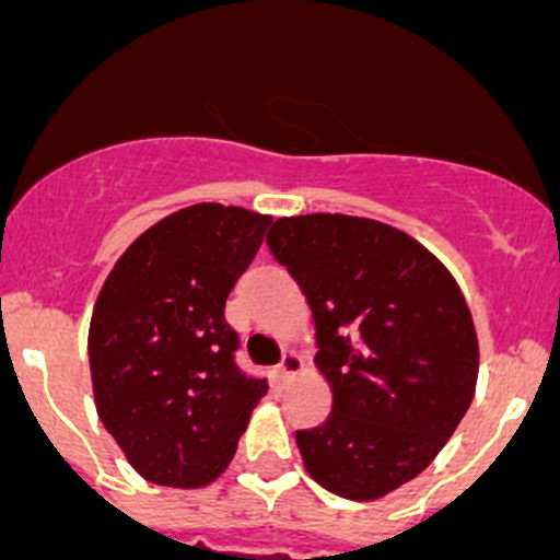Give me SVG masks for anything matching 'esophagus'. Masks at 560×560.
<instances>
[{"label": "esophagus", "mask_w": 560, "mask_h": 560, "mask_svg": "<svg viewBox=\"0 0 560 560\" xmlns=\"http://www.w3.org/2000/svg\"><path fill=\"white\" fill-rule=\"evenodd\" d=\"M279 380L281 382H290L292 376H298L303 371V358L298 352H284V358H281L279 363Z\"/></svg>", "instance_id": "esophagus-1"}]
</instances>
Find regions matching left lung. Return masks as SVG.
Instances as JSON below:
<instances>
[{"label":"left lung","instance_id":"8db88e82","mask_svg":"<svg viewBox=\"0 0 560 560\" xmlns=\"http://www.w3.org/2000/svg\"><path fill=\"white\" fill-rule=\"evenodd\" d=\"M268 248L306 295L332 393L327 420L295 433L303 466L341 499H382L431 466L471 406L466 298L439 257L376 219L281 217Z\"/></svg>","mask_w":560,"mask_h":560}]
</instances>
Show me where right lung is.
Returning a JSON list of instances; mask_svg holds the SVG:
<instances>
[{"instance_id": "right-lung-1", "label": "right lung", "mask_w": 560, "mask_h": 560, "mask_svg": "<svg viewBox=\"0 0 560 560\" xmlns=\"http://www.w3.org/2000/svg\"><path fill=\"white\" fill-rule=\"evenodd\" d=\"M270 217L197 202L160 219L107 273L92 325L94 406L129 466L165 488H206L238 450L268 385L235 365L224 303Z\"/></svg>"}]
</instances>
